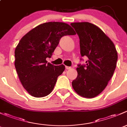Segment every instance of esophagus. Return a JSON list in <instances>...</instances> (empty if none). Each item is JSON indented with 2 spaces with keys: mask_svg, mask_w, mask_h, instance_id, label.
Instances as JSON below:
<instances>
[{
  "mask_svg": "<svg viewBox=\"0 0 127 127\" xmlns=\"http://www.w3.org/2000/svg\"><path fill=\"white\" fill-rule=\"evenodd\" d=\"M71 66H65V68L66 69V70H69V69H71Z\"/></svg>",
  "mask_w": 127,
  "mask_h": 127,
  "instance_id": "34e87169",
  "label": "esophagus"
}]
</instances>
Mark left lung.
<instances>
[{
  "mask_svg": "<svg viewBox=\"0 0 127 127\" xmlns=\"http://www.w3.org/2000/svg\"><path fill=\"white\" fill-rule=\"evenodd\" d=\"M70 25L79 38L81 57L88 58L85 65H78V76L73 81L72 86L81 96L94 98L105 89L113 75L117 51L111 40L95 25L87 22Z\"/></svg>",
  "mask_w": 127,
  "mask_h": 127,
  "instance_id": "obj_1",
  "label": "left lung"
}]
</instances>
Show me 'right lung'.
<instances>
[{
    "label": "right lung",
    "instance_id": "obj_1",
    "mask_svg": "<svg viewBox=\"0 0 127 127\" xmlns=\"http://www.w3.org/2000/svg\"><path fill=\"white\" fill-rule=\"evenodd\" d=\"M76 33L68 24L59 22L41 24L21 39L15 51V65L20 81L32 96L43 97L54 89L57 78L65 70L47 63L62 36Z\"/></svg>",
    "mask_w": 127,
    "mask_h": 127
}]
</instances>
